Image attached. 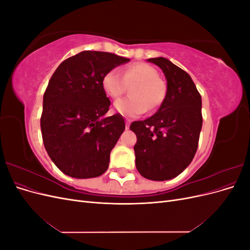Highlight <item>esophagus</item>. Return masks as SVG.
Segmentation results:
<instances>
[{
  "label": "esophagus",
  "instance_id": "1",
  "mask_svg": "<svg viewBox=\"0 0 250 250\" xmlns=\"http://www.w3.org/2000/svg\"><path fill=\"white\" fill-rule=\"evenodd\" d=\"M129 126H130V121H126V125H125V128L126 129H129Z\"/></svg>",
  "mask_w": 250,
  "mask_h": 250
}]
</instances>
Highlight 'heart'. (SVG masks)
<instances>
[{
	"instance_id": "b5f03b06",
	"label": "heart",
	"mask_w": 250,
	"mask_h": 250,
	"mask_svg": "<svg viewBox=\"0 0 250 250\" xmlns=\"http://www.w3.org/2000/svg\"><path fill=\"white\" fill-rule=\"evenodd\" d=\"M131 98L120 99L115 103L116 110L128 118H137L147 111L158 108L167 95V85L160 78V74L152 65L134 63L127 66L123 74L111 69L103 76L102 87L112 99L125 94L128 86H132Z\"/></svg>"
}]
</instances>
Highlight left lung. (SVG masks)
<instances>
[{"mask_svg":"<svg viewBox=\"0 0 250 250\" xmlns=\"http://www.w3.org/2000/svg\"><path fill=\"white\" fill-rule=\"evenodd\" d=\"M167 79V95L152 117L135 121V166L151 180L176 177L191 164L202 127L201 96L190 75L164 57L150 58Z\"/></svg>","mask_w":250,"mask_h":250,"instance_id":"obj_1","label":"left lung"}]
</instances>
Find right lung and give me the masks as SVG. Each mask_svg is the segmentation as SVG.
Masks as SVG:
<instances>
[{"instance_id": "1", "label": "right lung", "mask_w": 250, "mask_h": 250, "mask_svg": "<svg viewBox=\"0 0 250 250\" xmlns=\"http://www.w3.org/2000/svg\"><path fill=\"white\" fill-rule=\"evenodd\" d=\"M129 62L113 53L83 51L65 59L43 94L41 129L56 167L75 178L100 176L125 129L123 117H103L110 101L102 87L109 70Z\"/></svg>"}]
</instances>
